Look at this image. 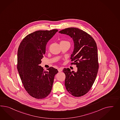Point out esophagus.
I'll return each instance as SVG.
<instances>
[{"label":"esophagus","instance_id":"esophagus-1","mask_svg":"<svg viewBox=\"0 0 120 120\" xmlns=\"http://www.w3.org/2000/svg\"><path fill=\"white\" fill-rule=\"evenodd\" d=\"M62 69H63L62 68H59L58 69V72H62Z\"/></svg>","mask_w":120,"mask_h":120}]
</instances>
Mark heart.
<instances>
[{"mask_svg":"<svg viewBox=\"0 0 120 120\" xmlns=\"http://www.w3.org/2000/svg\"><path fill=\"white\" fill-rule=\"evenodd\" d=\"M65 41H61V43H62V42H65Z\"/></svg>","mask_w":120,"mask_h":120,"instance_id":"b5f03b06","label":"heart"}]
</instances>
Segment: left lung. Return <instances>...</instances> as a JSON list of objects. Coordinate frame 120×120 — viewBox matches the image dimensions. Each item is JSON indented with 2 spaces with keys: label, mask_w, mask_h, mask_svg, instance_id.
Masks as SVG:
<instances>
[{
  "label": "left lung",
  "mask_w": 120,
  "mask_h": 120,
  "mask_svg": "<svg viewBox=\"0 0 120 120\" xmlns=\"http://www.w3.org/2000/svg\"><path fill=\"white\" fill-rule=\"evenodd\" d=\"M59 33L73 38L74 48L70 58L76 65V72L64 69L66 90L73 96L81 97L90 91L98 72V55L96 42L90 35L81 29L68 28Z\"/></svg>",
  "instance_id": "1"
}]
</instances>
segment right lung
Instances as JSON below:
<instances>
[{"label":"right lung","mask_w":120,"mask_h":120,"mask_svg":"<svg viewBox=\"0 0 120 120\" xmlns=\"http://www.w3.org/2000/svg\"><path fill=\"white\" fill-rule=\"evenodd\" d=\"M58 31L55 29L31 33L22 40L18 47L17 69L24 87L33 98L43 99L50 94L55 75L58 73L52 67L45 71L40 65L46 44Z\"/></svg>","instance_id":"1"}]
</instances>
